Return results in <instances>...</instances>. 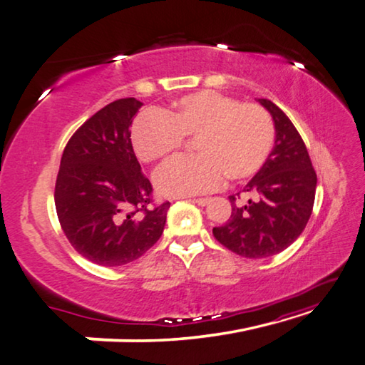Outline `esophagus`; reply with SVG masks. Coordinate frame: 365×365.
<instances>
[{"label":"esophagus","mask_w":365,"mask_h":365,"mask_svg":"<svg viewBox=\"0 0 365 365\" xmlns=\"http://www.w3.org/2000/svg\"><path fill=\"white\" fill-rule=\"evenodd\" d=\"M192 202L197 204V205H201V207H204V205H207V204L210 202V199H209V197H197V199H192Z\"/></svg>","instance_id":"obj_1"}]
</instances>
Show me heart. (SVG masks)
Masks as SVG:
<instances>
[{"instance_id":"heart-1","label":"heart","mask_w":365,"mask_h":365,"mask_svg":"<svg viewBox=\"0 0 365 365\" xmlns=\"http://www.w3.org/2000/svg\"><path fill=\"white\" fill-rule=\"evenodd\" d=\"M195 138L199 155L175 160L155 175L163 195L188 196L255 177L275 144L272 117L258 104H242L223 93L204 90L160 112L147 110L131 128L133 147L145 163H163Z\"/></svg>"}]
</instances>
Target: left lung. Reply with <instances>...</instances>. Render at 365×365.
<instances>
[{"label": "left lung", "instance_id": "left-lung-1", "mask_svg": "<svg viewBox=\"0 0 365 365\" xmlns=\"http://www.w3.org/2000/svg\"><path fill=\"white\" fill-rule=\"evenodd\" d=\"M274 118L275 145L262 169L250 180L245 204L230 196L232 212L213 235L235 255L267 258L283 252L305 230L313 210L317 173L294 125L280 107L269 99H258Z\"/></svg>", "mask_w": 365, "mask_h": 365}]
</instances>
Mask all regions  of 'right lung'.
<instances>
[{
	"label": "right lung",
	"mask_w": 365,
	"mask_h": 365,
	"mask_svg": "<svg viewBox=\"0 0 365 365\" xmlns=\"http://www.w3.org/2000/svg\"><path fill=\"white\" fill-rule=\"evenodd\" d=\"M142 103L117 99L78 128L64 147L55 183L61 230L78 255L106 267L140 258L161 237L170 202L153 205L130 126Z\"/></svg>",
	"instance_id": "add662e5"
}]
</instances>
